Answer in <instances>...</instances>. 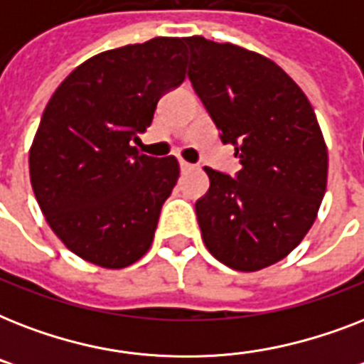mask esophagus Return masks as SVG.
Returning a JSON list of instances; mask_svg holds the SVG:
<instances>
[{
  "label": "esophagus",
  "instance_id": "obj_1",
  "mask_svg": "<svg viewBox=\"0 0 364 364\" xmlns=\"http://www.w3.org/2000/svg\"><path fill=\"white\" fill-rule=\"evenodd\" d=\"M179 168H181V171H191V170H194L196 166L191 164V162H187V160H179Z\"/></svg>",
  "mask_w": 364,
  "mask_h": 364
}]
</instances>
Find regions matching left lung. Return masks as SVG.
<instances>
[{
  "instance_id": "left-lung-1",
  "label": "left lung",
  "mask_w": 364,
  "mask_h": 364,
  "mask_svg": "<svg viewBox=\"0 0 364 364\" xmlns=\"http://www.w3.org/2000/svg\"><path fill=\"white\" fill-rule=\"evenodd\" d=\"M188 79L242 170L205 168L196 200L202 240L223 264L255 272L287 257L316 221L327 147L300 87L272 60L230 43L185 37Z\"/></svg>"
}]
</instances>
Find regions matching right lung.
<instances>
[{
  "mask_svg": "<svg viewBox=\"0 0 364 364\" xmlns=\"http://www.w3.org/2000/svg\"><path fill=\"white\" fill-rule=\"evenodd\" d=\"M185 64L179 37L105 50L71 71L43 111L31 187L54 234L92 264L124 268L153 243L179 164L132 143L159 100L185 81Z\"/></svg>",
  "mask_w": 364,
  "mask_h": 364,
  "instance_id": "1",
  "label": "right lung"
}]
</instances>
